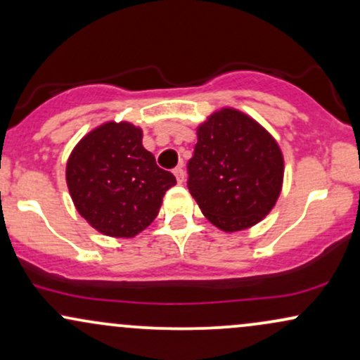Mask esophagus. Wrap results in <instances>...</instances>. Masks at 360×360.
I'll return each instance as SVG.
<instances>
[{"label": "esophagus", "instance_id": "34e87169", "mask_svg": "<svg viewBox=\"0 0 360 360\" xmlns=\"http://www.w3.org/2000/svg\"><path fill=\"white\" fill-rule=\"evenodd\" d=\"M174 176H176L177 183H179V184H183V183H184V177H186V174H184V169H183V166H177V167L174 169Z\"/></svg>", "mask_w": 360, "mask_h": 360}]
</instances>
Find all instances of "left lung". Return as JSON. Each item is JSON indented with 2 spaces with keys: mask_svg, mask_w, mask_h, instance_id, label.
Instances as JSON below:
<instances>
[{
  "mask_svg": "<svg viewBox=\"0 0 360 360\" xmlns=\"http://www.w3.org/2000/svg\"><path fill=\"white\" fill-rule=\"evenodd\" d=\"M188 188L221 232L257 225L278 201L284 179L279 143L257 120L223 106L196 128Z\"/></svg>",
  "mask_w": 360,
  "mask_h": 360,
  "instance_id": "8db88e82",
  "label": "left lung"
}]
</instances>
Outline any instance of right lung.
<instances>
[{"label": "right lung", "instance_id": "obj_1", "mask_svg": "<svg viewBox=\"0 0 360 360\" xmlns=\"http://www.w3.org/2000/svg\"><path fill=\"white\" fill-rule=\"evenodd\" d=\"M143 131L130 122H105L88 131L65 166L77 213L103 235L134 238L159 214L176 177L142 146Z\"/></svg>", "mask_w": 360, "mask_h": 360}]
</instances>
